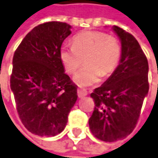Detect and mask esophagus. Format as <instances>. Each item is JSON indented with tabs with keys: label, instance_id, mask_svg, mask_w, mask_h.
Segmentation results:
<instances>
[{
	"label": "esophagus",
	"instance_id": "esophagus-1",
	"mask_svg": "<svg viewBox=\"0 0 158 158\" xmlns=\"http://www.w3.org/2000/svg\"><path fill=\"white\" fill-rule=\"evenodd\" d=\"M88 95V91L84 88H79L78 89V96L79 98H83Z\"/></svg>",
	"mask_w": 158,
	"mask_h": 158
}]
</instances>
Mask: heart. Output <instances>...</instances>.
<instances>
[{
    "label": "heart",
    "mask_w": 158,
    "mask_h": 158,
    "mask_svg": "<svg viewBox=\"0 0 158 158\" xmlns=\"http://www.w3.org/2000/svg\"><path fill=\"white\" fill-rule=\"evenodd\" d=\"M59 56L69 74L79 70L84 59L86 65L76 74L74 82L87 87L98 82L101 76H109L115 70L121 60L122 47L115 37L106 33L86 31L73 37L72 46H61Z\"/></svg>",
    "instance_id": "obj_1"
}]
</instances>
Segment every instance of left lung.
I'll return each instance as SVG.
<instances>
[{"label": "left lung", "instance_id": "1", "mask_svg": "<svg viewBox=\"0 0 158 158\" xmlns=\"http://www.w3.org/2000/svg\"><path fill=\"white\" fill-rule=\"evenodd\" d=\"M113 29L122 43L121 60L106 81L91 93L95 108L88 120L92 134L106 142L132 132L149 88L148 59L139 44L123 28Z\"/></svg>", "mask_w": 158, "mask_h": 158}]
</instances>
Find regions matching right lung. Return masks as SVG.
<instances>
[{
	"mask_svg": "<svg viewBox=\"0 0 158 158\" xmlns=\"http://www.w3.org/2000/svg\"><path fill=\"white\" fill-rule=\"evenodd\" d=\"M70 25L51 21L35 27L16 49L10 88L24 126L34 134L60 133L75 105L77 85L64 72L59 56Z\"/></svg>",
	"mask_w": 158,
	"mask_h": 158,
	"instance_id": "add662e5",
	"label": "right lung"
}]
</instances>
